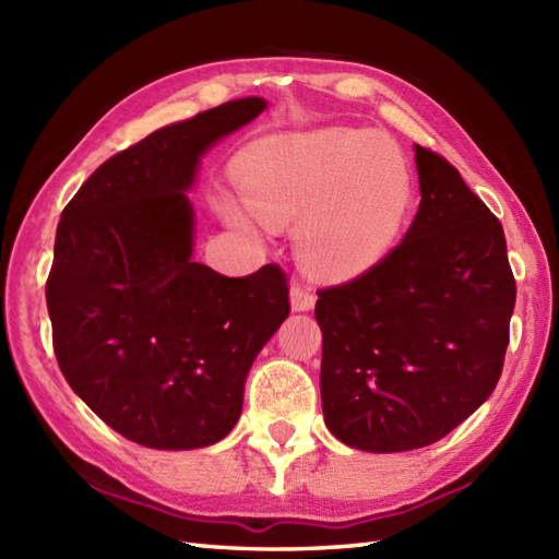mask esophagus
Listing matches in <instances>:
<instances>
[{"label":"esophagus","mask_w":559,"mask_h":559,"mask_svg":"<svg viewBox=\"0 0 559 559\" xmlns=\"http://www.w3.org/2000/svg\"><path fill=\"white\" fill-rule=\"evenodd\" d=\"M314 302H317V295L312 293V288L305 286L302 281H293V286H290L293 310L295 312H307V310H312Z\"/></svg>","instance_id":"34e87169"}]
</instances>
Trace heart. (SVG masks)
Listing matches in <instances>:
<instances>
[{"label": "heart", "instance_id": "b5f03b06", "mask_svg": "<svg viewBox=\"0 0 559 559\" xmlns=\"http://www.w3.org/2000/svg\"><path fill=\"white\" fill-rule=\"evenodd\" d=\"M237 175L247 209L261 223L276 228L300 221L305 264L329 281L374 266L399 237L413 199L403 153L367 129L266 139L245 153ZM225 209L237 225L245 223Z\"/></svg>", "mask_w": 559, "mask_h": 559}]
</instances>
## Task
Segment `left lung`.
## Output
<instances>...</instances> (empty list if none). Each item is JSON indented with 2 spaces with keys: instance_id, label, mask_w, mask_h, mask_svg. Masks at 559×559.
<instances>
[{
  "instance_id": "left-lung-1",
  "label": "left lung",
  "mask_w": 559,
  "mask_h": 559,
  "mask_svg": "<svg viewBox=\"0 0 559 559\" xmlns=\"http://www.w3.org/2000/svg\"><path fill=\"white\" fill-rule=\"evenodd\" d=\"M420 206L353 281L319 288L322 408L343 444H435L500 382L516 281L502 223L439 153L415 146Z\"/></svg>"
}]
</instances>
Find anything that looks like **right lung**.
Wrapping results in <instances>:
<instances>
[{
  "mask_svg": "<svg viewBox=\"0 0 559 559\" xmlns=\"http://www.w3.org/2000/svg\"><path fill=\"white\" fill-rule=\"evenodd\" d=\"M264 108L223 103L115 153L57 225L45 298L59 370L136 444L199 449L228 435L249 367L290 314L278 264L230 278L192 261L185 189L199 156Z\"/></svg>",
  "mask_w": 559,
  "mask_h": 559,
  "instance_id": "add662e5",
  "label": "right lung"
}]
</instances>
